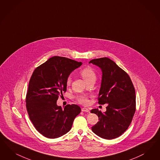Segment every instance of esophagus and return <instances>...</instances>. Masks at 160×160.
Returning <instances> with one entry per match:
<instances>
[{
  "label": "esophagus",
  "mask_w": 160,
  "mask_h": 160,
  "mask_svg": "<svg viewBox=\"0 0 160 160\" xmlns=\"http://www.w3.org/2000/svg\"><path fill=\"white\" fill-rule=\"evenodd\" d=\"M81 111L82 112H90L89 109L88 108H82L81 109Z\"/></svg>",
  "instance_id": "obj_1"
}]
</instances>
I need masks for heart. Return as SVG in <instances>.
<instances>
[{
  "label": "heart",
  "instance_id": "1",
  "mask_svg": "<svg viewBox=\"0 0 160 160\" xmlns=\"http://www.w3.org/2000/svg\"><path fill=\"white\" fill-rule=\"evenodd\" d=\"M80 74L86 82L92 79H96V75L94 71L90 68H85L83 69L81 71ZM71 81V78L69 77L67 79V85L68 86L70 85ZM77 100L79 103L83 105H87L88 102V97L85 95H79L78 97Z\"/></svg>",
  "mask_w": 160,
  "mask_h": 160
}]
</instances>
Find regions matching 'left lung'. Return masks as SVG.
I'll list each match as a JSON object with an SVG mask.
<instances>
[{
	"label": "left lung",
	"instance_id": "8db88e82",
	"mask_svg": "<svg viewBox=\"0 0 160 160\" xmlns=\"http://www.w3.org/2000/svg\"><path fill=\"white\" fill-rule=\"evenodd\" d=\"M89 63L99 68L102 73L98 103H108L104 112L98 108L91 111L99 118L92 131L101 138L114 139L123 134L132 121L136 106L135 89L129 75L109 58L95 59Z\"/></svg>",
	"mask_w": 160,
	"mask_h": 160
}]
</instances>
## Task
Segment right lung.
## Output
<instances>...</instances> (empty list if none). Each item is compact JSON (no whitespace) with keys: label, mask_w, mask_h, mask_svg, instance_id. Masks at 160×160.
Instances as JSON below:
<instances>
[{"label":"right lung","mask_w":160,"mask_h":160,"mask_svg":"<svg viewBox=\"0 0 160 160\" xmlns=\"http://www.w3.org/2000/svg\"><path fill=\"white\" fill-rule=\"evenodd\" d=\"M82 64L65 57H53L33 72L26 94V109L35 128L44 137L57 138L67 134L81 112L77 105L62 108L57 101L67 91V79Z\"/></svg>","instance_id":"right-lung-1"}]
</instances>
